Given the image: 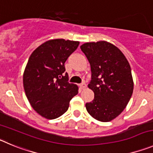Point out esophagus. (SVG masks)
Here are the masks:
<instances>
[{"mask_svg": "<svg viewBox=\"0 0 153 153\" xmlns=\"http://www.w3.org/2000/svg\"><path fill=\"white\" fill-rule=\"evenodd\" d=\"M79 86H80V88L82 89H86V84L85 83V82H82V83H81L80 85H79Z\"/></svg>", "mask_w": 153, "mask_h": 153, "instance_id": "esophagus-1", "label": "esophagus"}]
</instances>
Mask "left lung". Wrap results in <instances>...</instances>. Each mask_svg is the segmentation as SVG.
<instances>
[{"label": "left lung", "instance_id": "left-lung-1", "mask_svg": "<svg viewBox=\"0 0 153 153\" xmlns=\"http://www.w3.org/2000/svg\"><path fill=\"white\" fill-rule=\"evenodd\" d=\"M90 64L92 102L86 103L88 113L96 120L108 122L124 110L134 91L131 66L122 51L106 41L86 42L80 46Z\"/></svg>", "mask_w": 153, "mask_h": 153}]
</instances>
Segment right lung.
I'll return each mask as SVG.
<instances>
[{"mask_svg":"<svg viewBox=\"0 0 153 153\" xmlns=\"http://www.w3.org/2000/svg\"><path fill=\"white\" fill-rule=\"evenodd\" d=\"M79 42L50 39L31 54L23 73L25 93L33 108L46 119L64 114L70 101L78 94V86L67 82L64 63Z\"/></svg>","mask_w":153,"mask_h":153,"instance_id":"obj_1","label":"right lung"}]
</instances>
